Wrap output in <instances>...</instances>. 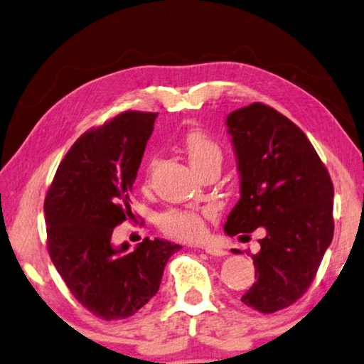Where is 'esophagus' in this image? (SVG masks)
I'll return each mask as SVG.
<instances>
[{"label":"esophagus","mask_w":364,"mask_h":364,"mask_svg":"<svg viewBox=\"0 0 364 364\" xmlns=\"http://www.w3.org/2000/svg\"><path fill=\"white\" fill-rule=\"evenodd\" d=\"M204 250H205V254L213 255V257H225V255H228V252L225 249L213 247V245H205Z\"/></svg>","instance_id":"1"}]
</instances>
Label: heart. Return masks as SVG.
Returning a JSON list of instances; mask_svg holds the SVG:
<instances>
[{
	"label": "heart",
	"mask_w": 364,
	"mask_h": 364,
	"mask_svg": "<svg viewBox=\"0 0 364 364\" xmlns=\"http://www.w3.org/2000/svg\"><path fill=\"white\" fill-rule=\"evenodd\" d=\"M183 151L186 154L191 167L200 171L210 165H220L223 159L220 144L210 134L202 130H191L183 138ZM208 212H196L188 208H170L159 217L162 231L175 239L194 241L205 234V220Z\"/></svg>",
	"instance_id": "1"
}]
</instances>
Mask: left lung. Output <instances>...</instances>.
Instances as JSON below:
<instances>
[{"label": "left lung", "mask_w": 364, "mask_h": 364, "mask_svg": "<svg viewBox=\"0 0 364 364\" xmlns=\"http://www.w3.org/2000/svg\"><path fill=\"white\" fill-rule=\"evenodd\" d=\"M226 127L241 199L225 231L262 232L260 250L252 255L257 281L241 300L257 311L274 313L297 301L315 279L334 236V186L305 133L273 107L254 102L234 110Z\"/></svg>", "instance_id": "1"}]
</instances>
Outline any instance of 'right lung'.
<instances>
[{
  "mask_svg": "<svg viewBox=\"0 0 364 364\" xmlns=\"http://www.w3.org/2000/svg\"><path fill=\"white\" fill-rule=\"evenodd\" d=\"M157 114L123 112L86 132L65 154L46 199L48 252L80 304L102 319L128 318L157 294L181 245L143 239L114 245Z\"/></svg>",
  "mask_w": 364,
  "mask_h": 364,
  "instance_id": "1",
  "label": "right lung"
}]
</instances>
